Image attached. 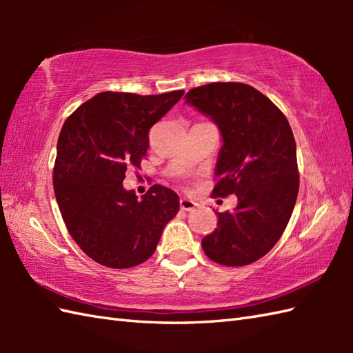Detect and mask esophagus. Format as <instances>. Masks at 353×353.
Returning a JSON list of instances; mask_svg holds the SVG:
<instances>
[{
	"label": "esophagus",
	"instance_id": "1",
	"mask_svg": "<svg viewBox=\"0 0 353 353\" xmlns=\"http://www.w3.org/2000/svg\"><path fill=\"white\" fill-rule=\"evenodd\" d=\"M196 208H197L196 201H192L190 199H182L181 200V209H182V211L190 212V211H192V209H196Z\"/></svg>",
	"mask_w": 353,
	"mask_h": 353
}]
</instances>
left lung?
I'll list each match as a JSON object with an SVG mask.
<instances>
[{
  "label": "left lung",
  "mask_w": 353,
  "mask_h": 353,
  "mask_svg": "<svg viewBox=\"0 0 353 353\" xmlns=\"http://www.w3.org/2000/svg\"><path fill=\"white\" fill-rule=\"evenodd\" d=\"M185 99L211 118L223 137L212 196L238 197L235 211L216 212V228L201 247L216 264L249 265L279 241L294 209V134L281 109L250 85L216 81L191 89Z\"/></svg>",
  "instance_id": "1"
}]
</instances>
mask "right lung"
I'll return each instance as SVG.
<instances>
[{
	"instance_id": "add662e5",
	"label": "right lung",
	"mask_w": 353,
	"mask_h": 353,
	"mask_svg": "<svg viewBox=\"0 0 353 353\" xmlns=\"http://www.w3.org/2000/svg\"><path fill=\"white\" fill-rule=\"evenodd\" d=\"M183 94L100 92L62 127L52 170L57 205L74 241L104 267L147 261L179 212V196L167 186L153 185L138 199L123 181L147 156L150 129Z\"/></svg>"
}]
</instances>
